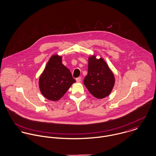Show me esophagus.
<instances>
[{
  "label": "esophagus",
  "mask_w": 156,
  "mask_h": 156,
  "mask_svg": "<svg viewBox=\"0 0 156 156\" xmlns=\"http://www.w3.org/2000/svg\"><path fill=\"white\" fill-rule=\"evenodd\" d=\"M76 80L77 82H81V77H77L76 79Z\"/></svg>",
  "instance_id": "1"
}]
</instances>
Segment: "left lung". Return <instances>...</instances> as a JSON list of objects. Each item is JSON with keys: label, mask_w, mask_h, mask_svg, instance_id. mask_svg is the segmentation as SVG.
I'll list each match as a JSON object with an SVG mask.
<instances>
[{"label": "left lung", "mask_w": 156, "mask_h": 156, "mask_svg": "<svg viewBox=\"0 0 156 156\" xmlns=\"http://www.w3.org/2000/svg\"><path fill=\"white\" fill-rule=\"evenodd\" d=\"M88 71L83 83L89 92L98 99L108 97L115 85V79L104 59H97L95 55L89 56Z\"/></svg>", "instance_id": "left-lung-1"}]
</instances>
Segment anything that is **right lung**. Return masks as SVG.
<instances>
[{
	"label": "right lung",
	"mask_w": 156,
	"mask_h": 156,
	"mask_svg": "<svg viewBox=\"0 0 156 156\" xmlns=\"http://www.w3.org/2000/svg\"><path fill=\"white\" fill-rule=\"evenodd\" d=\"M76 82L69 69L62 63V56L53 55L39 78V88L47 100H59Z\"/></svg>",
	"instance_id": "obj_1"
}]
</instances>
